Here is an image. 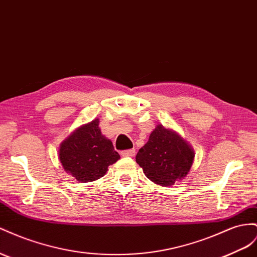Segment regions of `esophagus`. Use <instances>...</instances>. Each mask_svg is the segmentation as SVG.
<instances>
[{
	"instance_id": "1",
	"label": "esophagus",
	"mask_w": 257,
	"mask_h": 257,
	"mask_svg": "<svg viewBox=\"0 0 257 257\" xmlns=\"http://www.w3.org/2000/svg\"><path fill=\"white\" fill-rule=\"evenodd\" d=\"M122 157H134L135 156V149H128V150H123L121 151Z\"/></svg>"
}]
</instances>
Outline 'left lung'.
Here are the masks:
<instances>
[{
	"mask_svg": "<svg viewBox=\"0 0 257 257\" xmlns=\"http://www.w3.org/2000/svg\"><path fill=\"white\" fill-rule=\"evenodd\" d=\"M195 159L191 145L177 132L158 124L140 149L136 162L151 182L170 187L188 174Z\"/></svg>",
	"mask_w": 257,
	"mask_h": 257,
	"instance_id": "left-lung-1",
	"label": "left lung"
}]
</instances>
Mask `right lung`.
<instances>
[{"instance_id": "right-lung-1", "label": "right lung", "mask_w": 257, "mask_h": 257, "mask_svg": "<svg viewBox=\"0 0 257 257\" xmlns=\"http://www.w3.org/2000/svg\"><path fill=\"white\" fill-rule=\"evenodd\" d=\"M99 119L82 124L60 144L58 157L64 170L80 183H91L106 174L120 155L101 134Z\"/></svg>"}]
</instances>
